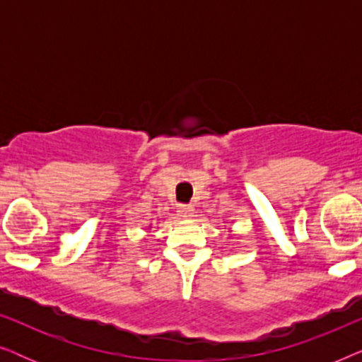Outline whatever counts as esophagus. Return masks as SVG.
<instances>
[{"label": "esophagus", "mask_w": 362, "mask_h": 362, "mask_svg": "<svg viewBox=\"0 0 362 362\" xmlns=\"http://www.w3.org/2000/svg\"><path fill=\"white\" fill-rule=\"evenodd\" d=\"M192 206H180L177 207V214H180L181 217H185V219H189V217H192Z\"/></svg>", "instance_id": "esophagus-1"}]
</instances>
